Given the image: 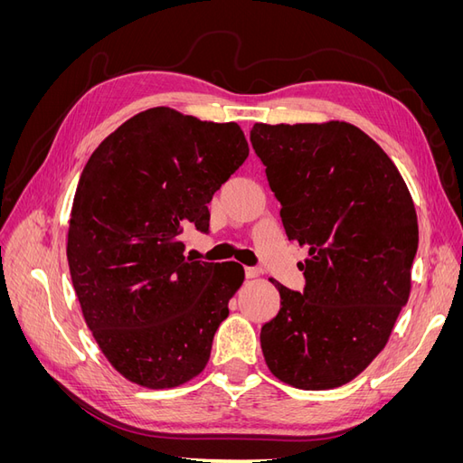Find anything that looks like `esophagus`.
I'll return each instance as SVG.
<instances>
[{"instance_id":"1","label":"esophagus","mask_w":463,"mask_h":463,"mask_svg":"<svg viewBox=\"0 0 463 463\" xmlns=\"http://www.w3.org/2000/svg\"><path fill=\"white\" fill-rule=\"evenodd\" d=\"M260 274L259 269H253V266H247L245 269V278H257Z\"/></svg>"}]
</instances>
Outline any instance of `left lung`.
<instances>
[{
  "label": "left lung",
  "mask_w": 463,
  "mask_h": 463,
  "mask_svg": "<svg viewBox=\"0 0 463 463\" xmlns=\"http://www.w3.org/2000/svg\"><path fill=\"white\" fill-rule=\"evenodd\" d=\"M250 145L282 204L305 289L279 293L260 330L266 365L301 390L338 388L383 352L411 289L417 214L388 154L345 121L255 123Z\"/></svg>",
  "instance_id": "left-lung-1"
}]
</instances>
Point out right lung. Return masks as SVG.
Here are the masks:
<instances>
[{"mask_svg": "<svg viewBox=\"0 0 463 463\" xmlns=\"http://www.w3.org/2000/svg\"><path fill=\"white\" fill-rule=\"evenodd\" d=\"M247 156L237 123L150 108L108 135L82 170L69 272L98 347L128 381L174 388L206 367L245 272L185 257L181 233L208 232L206 204Z\"/></svg>", "mask_w": 463, "mask_h": 463, "instance_id": "add662e5", "label": "right lung"}]
</instances>
